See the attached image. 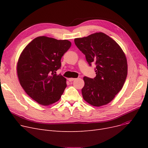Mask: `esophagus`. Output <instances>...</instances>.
<instances>
[{
	"instance_id": "1",
	"label": "esophagus",
	"mask_w": 148,
	"mask_h": 148,
	"mask_svg": "<svg viewBox=\"0 0 148 148\" xmlns=\"http://www.w3.org/2000/svg\"><path fill=\"white\" fill-rule=\"evenodd\" d=\"M75 79H74V78H69V79H68V80H69V82H73V81H74Z\"/></svg>"
}]
</instances>
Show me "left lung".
I'll return each instance as SVG.
<instances>
[{
  "label": "left lung",
  "instance_id": "left-lung-1",
  "mask_svg": "<svg viewBox=\"0 0 148 148\" xmlns=\"http://www.w3.org/2000/svg\"><path fill=\"white\" fill-rule=\"evenodd\" d=\"M88 64L96 65V77H83V99L89 104L100 107L111 102L125 82L128 65L125 54L119 44L103 32L74 39Z\"/></svg>",
  "mask_w": 148,
  "mask_h": 148
}]
</instances>
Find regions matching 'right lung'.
<instances>
[{"instance_id":"obj_1","label":"right lung","mask_w":148,"mask_h":148,"mask_svg":"<svg viewBox=\"0 0 148 148\" xmlns=\"http://www.w3.org/2000/svg\"><path fill=\"white\" fill-rule=\"evenodd\" d=\"M68 40L38 36L21 52L17 73L21 87L39 104L50 106L59 100L66 87V79L56 71L60 60L71 47Z\"/></svg>"}]
</instances>
